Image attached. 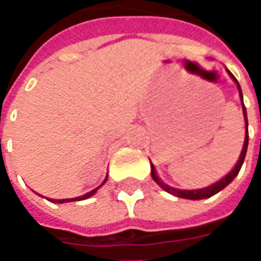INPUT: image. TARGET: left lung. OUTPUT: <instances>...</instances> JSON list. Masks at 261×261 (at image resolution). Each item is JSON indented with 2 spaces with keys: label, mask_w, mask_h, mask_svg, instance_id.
<instances>
[{
  "label": "left lung",
  "mask_w": 261,
  "mask_h": 261,
  "mask_svg": "<svg viewBox=\"0 0 261 261\" xmlns=\"http://www.w3.org/2000/svg\"><path fill=\"white\" fill-rule=\"evenodd\" d=\"M228 71V74L232 80L235 81V84L238 85V91H239V96H241L242 100V110H243V116H245V124H246V133H245V142H243V148H242V152L239 155V159H238V162L233 166V169L230 170L229 173L226 176H224L221 180L215 181L214 185L208 187H204V189H197V190H180V189H175V187H170L168 186L166 183L159 179L158 173H156V169H155V166L151 162V176H152V179L156 183H158L159 186L164 189L165 192L170 193V194H173L176 197H180V198H187V200H202V198H210V197H213L214 194H217L218 192H221L222 189L229 185L230 181L235 179L238 173H239V170H241L242 165H243V161H245V156H246V151H247V144H249V131H247V114H246V108H245V105H243V95H242V89L241 85H239V82L236 80L235 76L232 75L229 69H226Z\"/></svg>",
  "instance_id": "obj_1"
}]
</instances>
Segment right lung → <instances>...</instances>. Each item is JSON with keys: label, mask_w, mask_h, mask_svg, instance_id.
<instances>
[{"label": "right lung", "mask_w": 261, "mask_h": 261, "mask_svg": "<svg viewBox=\"0 0 261 261\" xmlns=\"http://www.w3.org/2000/svg\"><path fill=\"white\" fill-rule=\"evenodd\" d=\"M106 180H108V175H106V177H105V180H103V183L100 185L99 187H102L105 183H106ZM99 187H96V189H93L92 192L86 193V194H84V196H80V197H75V198H64V200H53V198H48V201L51 202H59V204H63V202H69V201H81V200H86V198H89V197H92L95 193L97 192V189Z\"/></svg>", "instance_id": "add662e5"}]
</instances>
